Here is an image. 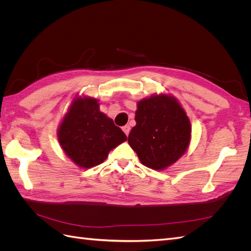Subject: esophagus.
<instances>
[{
	"label": "esophagus",
	"mask_w": 251,
	"mask_h": 251,
	"mask_svg": "<svg viewBox=\"0 0 251 251\" xmlns=\"http://www.w3.org/2000/svg\"><path fill=\"white\" fill-rule=\"evenodd\" d=\"M130 130H131V127H130V126H125L124 127H123V131L125 132V134L127 136L128 135V133H130Z\"/></svg>",
	"instance_id": "esophagus-1"
}]
</instances>
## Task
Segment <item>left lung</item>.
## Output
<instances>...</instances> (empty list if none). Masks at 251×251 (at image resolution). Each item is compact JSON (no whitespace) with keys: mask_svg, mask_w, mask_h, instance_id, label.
I'll list each match as a JSON object with an SVG mask.
<instances>
[{"mask_svg":"<svg viewBox=\"0 0 251 251\" xmlns=\"http://www.w3.org/2000/svg\"><path fill=\"white\" fill-rule=\"evenodd\" d=\"M127 142L147 168L163 171L186 153L192 126L177 98L165 93L143 98Z\"/></svg>","mask_w":251,"mask_h":251,"instance_id":"8db88e82","label":"left lung"}]
</instances>
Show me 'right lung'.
Segmentation results:
<instances>
[{
    "mask_svg": "<svg viewBox=\"0 0 251 251\" xmlns=\"http://www.w3.org/2000/svg\"><path fill=\"white\" fill-rule=\"evenodd\" d=\"M100 100L75 95L57 128L64 153L81 169L102 163L110 151L127 138L121 128L100 110Z\"/></svg>",
    "mask_w": 251,
    "mask_h": 251,
    "instance_id": "1",
    "label": "right lung"
}]
</instances>
